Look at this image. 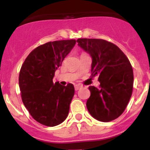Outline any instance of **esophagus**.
<instances>
[{
	"instance_id": "obj_1",
	"label": "esophagus",
	"mask_w": 150,
	"mask_h": 150,
	"mask_svg": "<svg viewBox=\"0 0 150 150\" xmlns=\"http://www.w3.org/2000/svg\"><path fill=\"white\" fill-rule=\"evenodd\" d=\"M74 87H75V90H76V91H77V90L80 89V88L83 87V86L80 84H76V85H75V86Z\"/></svg>"
}]
</instances>
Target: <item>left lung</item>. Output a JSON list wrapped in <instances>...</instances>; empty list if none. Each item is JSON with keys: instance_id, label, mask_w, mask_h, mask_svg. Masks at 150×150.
Wrapping results in <instances>:
<instances>
[{"instance_id": "obj_1", "label": "left lung", "mask_w": 150, "mask_h": 150, "mask_svg": "<svg viewBox=\"0 0 150 150\" xmlns=\"http://www.w3.org/2000/svg\"><path fill=\"white\" fill-rule=\"evenodd\" d=\"M82 49L90 54L92 77L98 76L99 88L89 86L86 107L100 122H110L122 114L133 90L134 74L127 56L116 45L102 39L79 38Z\"/></svg>"}]
</instances>
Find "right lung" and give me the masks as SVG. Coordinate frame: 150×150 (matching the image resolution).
Wrapping results in <instances>:
<instances>
[{
  "label": "right lung",
  "instance_id": "obj_1",
  "mask_svg": "<svg viewBox=\"0 0 150 150\" xmlns=\"http://www.w3.org/2000/svg\"><path fill=\"white\" fill-rule=\"evenodd\" d=\"M75 43V40H63L40 45L30 52L21 67L18 84L22 102L34 120L43 125H58L68 115L74 85L54 84L52 79Z\"/></svg>",
  "mask_w": 150,
  "mask_h": 150
}]
</instances>
